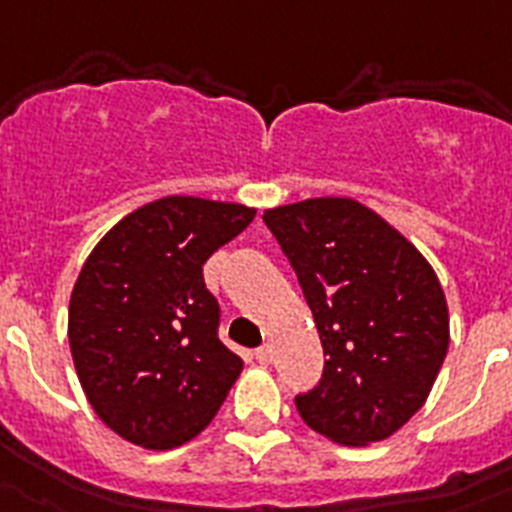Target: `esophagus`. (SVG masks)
Instances as JSON below:
<instances>
[{
    "label": "esophagus",
    "instance_id": "34e87169",
    "mask_svg": "<svg viewBox=\"0 0 512 512\" xmlns=\"http://www.w3.org/2000/svg\"><path fill=\"white\" fill-rule=\"evenodd\" d=\"M272 358H274V353L269 345H264V348L256 350V361H259L261 366H269V363H272Z\"/></svg>",
    "mask_w": 512,
    "mask_h": 512
}]
</instances>
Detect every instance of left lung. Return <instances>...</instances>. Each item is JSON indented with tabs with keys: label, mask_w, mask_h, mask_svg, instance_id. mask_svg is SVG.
<instances>
[{
	"label": "left lung",
	"mask_w": 512,
	"mask_h": 512,
	"mask_svg": "<svg viewBox=\"0 0 512 512\" xmlns=\"http://www.w3.org/2000/svg\"><path fill=\"white\" fill-rule=\"evenodd\" d=\"M298 274L324 348L314 390L295 395L314 432L340 445L390 437L424 405L450 342L447 303L421 253L353 198L264 211Z\"/></svg>",
	"instance_id": "8db88e82"
}]
</instances>
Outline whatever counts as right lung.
I'll list each match as a JSON object with an SVG mask.
<instances>
[{
	"mask_svg": "<svg viewBox=\"0 0 512 512\" xmlns=\"http://www.w3.org/2000/svg\"><path fill=\"white\" fill-rule=\"evenodd\" d=\"M256 211L193 196L135 209L101 238L70 298V350L99 418L133 445L172 450L209 426L243 361L219 340L211 253Z\"/></svg>",
	"mask_w": 512,
	"mask_h": 512,
	"instance_id": "1",
	"label": "right lung"
}]
</instances>
